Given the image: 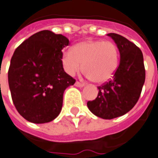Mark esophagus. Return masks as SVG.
<instances>
[{"mask_svg":"<svg viewBox=\"0 0 158 158\" xmlns=\"http://www.w3.org/2000/svg\"><path fill=\"white\" fill-rule=\"evenodd\" d=\"M75 85L77 87H79V88H82V87L84 86V83H81V82H79V81H76Z\"/></svg>","mask_w":158,"mask_h":158,"instance_id":"esophagus-1","label":"esophagus"}]
</instances>
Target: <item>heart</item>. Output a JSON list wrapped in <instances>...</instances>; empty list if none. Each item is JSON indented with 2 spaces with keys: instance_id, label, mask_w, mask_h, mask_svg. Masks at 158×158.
I'll return each mask as SVG.
<instances>
[{
  "instance_id": "1",
  "label": "heart",
  "mask_w": 158,
  "mask_h": 158,
  "mask_svg": "<svg viewBox=\"0 0 158 158\" xmlns=\"http://www.w3.org/2000/svg\"><path fill=\"white\" fill-rule=\"evenodd\" d=\"M64 70L69 76L82 71L90 81L105 82L114 76L119 63L117 46L110 41L87 40L76 44L62 55Z\"/></svg>"
}]
</instances>
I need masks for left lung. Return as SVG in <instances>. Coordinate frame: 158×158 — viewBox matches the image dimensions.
Returning a JSON list of instances; mask_svg holds the SVG:
<instances>
[{"instance_id":"left-lung-1","label":"left lung","mask_w":158,"mask_h":158,"mask_svg":"<svg viewBox=\"0 0 158 158\" xmlns=\"http://www.w3.org/2000/svg\"><path fill=\"white\" fill-rule=\"evenodd\" d=\"M120 53V63L110 81L98 87V95L87 102L89 110L102 119L123 116L136 105L145 81L141 49L125 37L110 33Z\"/></svg>"}]
</instances>
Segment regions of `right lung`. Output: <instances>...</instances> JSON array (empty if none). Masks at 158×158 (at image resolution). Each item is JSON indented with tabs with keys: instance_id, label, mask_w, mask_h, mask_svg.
<instances>
[{
	"instance_id": "obj_1",
	"label": "right lung",
	"mask_w": 158,
	"mask_h": 158,
	"mask_svg": "<svg viewBox=\"0 0 158 158\" xmlns=\"http://www.w3.org/2000/svg\"><path fill=\"white\" fill-rule=\"evenodd\" d=\"M69 42L62 35L42 30L14 52L8 85L15 106L27 121L48 123L62 110L64 90L76 82L62 63V49Z\"/></svg>"
}]
</instances>
